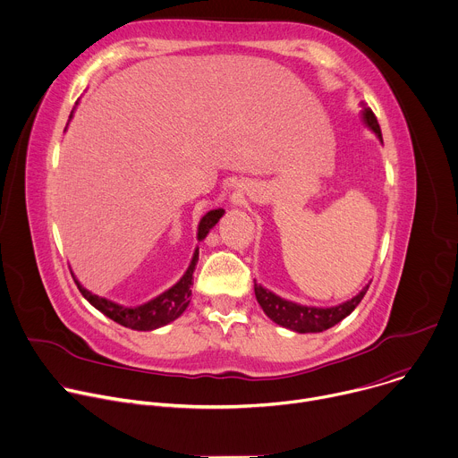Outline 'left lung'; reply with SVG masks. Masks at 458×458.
Masks as SVG:
<instances>
[{
  "label": "left lung",
  "instance_id": "8db88e82",
  "mask_svg": "<svg viewBox=\"0 0 458 458\" xmlns=\"http://www.w3.org/2000/svg\"><path fill=\"white\" fill-rule=\"evenodd\" d=\"M364 123L373 130V132L378 136V140L382 141V132L378 121L373 114L371 108H364L362 112ZM255 297L257 302L263 308V311L277 324L284 326V328H290L293 332L299 334H308V332H324L332 328L337 322H341L344 317H348L362 301V297L366 295L369 284L352 301H346L339 306L334 308H308V306H301L290 301H284L281 297H277L276 293L265 290L263 286L255 284Z\"/></svg>",
  "mask_w": 458,
  "mask_h": 458
}]
</instances>
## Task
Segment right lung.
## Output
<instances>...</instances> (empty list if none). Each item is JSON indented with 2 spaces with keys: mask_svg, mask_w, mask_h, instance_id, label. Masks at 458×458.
Listing matches in <instances>:
<instances>
[{
  "mask_svg": "<svg viewBox=\"0 0 458 458\" xmlns=\"http://www.w3.org/2000/svg\"><path fill=\"white\" fill-rule=\"evenodd\" d=\"M223 214H225V210H221V208L208 212L201 219V223H199L198 237L205 239L207 233L210 232V228L216 226V223L221 219ZM198 257H199V251L195 250L193 259H191V263H190L186 274L181 277V281L175 286H172L170 290H166L159 297H156V299H152V301H148V302H145L141 306H136V308L119 306V304H115L112 301L98 297V295L90 293L89 290H85L78 283V279H74V281H76L81 295L94 308H98L101 313H105L106 317H110L117 324L126 326V328L147 332V330H156V328H159V326H165V324L175 320L186 310V306L190 304V295H191L190 286L193 284V270H195V263H198Z\"/></svg>",
  "mask_w": 458,
  "mask_h": 458,
  "instance_id": "add662e5",
  "label": "right lung"
}]
</instances>
